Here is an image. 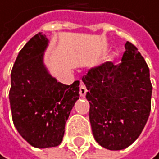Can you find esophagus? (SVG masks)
<instances>
[{
    "mask_svg": "<svg viewBox=\"0 0 159 159\" xmlns=\"http://www.w3.org/2000/svg\"><path fill=\"white\" fill-rule=\"evenodd\" d=\"M79 93H80V96L81 97H84V96L86 95L87 93V89L84 84H81L80 85V89H79Z\"/></svg>",
    "mask_w": 159,
    "mask_h": 159,
    "instance_id": "obj_1",
    "label": "esophagus"
}]
</instances>
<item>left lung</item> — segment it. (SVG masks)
<instances>
[{
    "label": "left lung",
    "instance_id": "1",
    "mask_svg": "<svg viewBox=\"0 0 159 159\" xmlns=\"http://www.w3.org/2000/svg\"><path fill=\"white\" fill-rule=\"evenodd\" d=\"M121 63L106 62L82 77L88 92L89 119L95 140L109 150L136 140L148 119L152 86L145 60L126 42Z\"/></svg>",
    "mask_w": 159,
    "mask_h": 159
}]
</instances>
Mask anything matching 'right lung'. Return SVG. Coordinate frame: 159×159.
<instances>
[{
  "label": "right lung",
  "instance_id": "add662e5",
  "mask_svg": "<svg viewBox=\"0 0 159 159\" xmlns=\"http://www.w3.org/2000/svg\"><path fill=\"white\" fill-rule=\"evenodd\" d=\"M48 46L46 35H35L19 52L11 73L9 99L14 125L37 148L62 142L66 121L80 96L79 81L65 85L51 75L44 62Z\"/></svg>",
  "mask_w": 159,
  "mask_h": 159
}]
</instances>
